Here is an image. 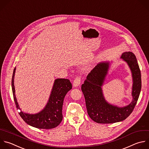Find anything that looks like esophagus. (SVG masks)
<instances>
[{"label": "esophagus", "instance_id": "34e87169", "mask_svg": "<svg viewBox=\"0 0 149 149\" xmlns=\"http://www.w3.org/2000/svg\"><path fill=\"white\" fill-rule=\"evenodd\" d=\"M81 84V77H77L73 82V86L74 87H78Z\"/></svg>", "mask_w": 149, "mask_h": 149}]
</instances>
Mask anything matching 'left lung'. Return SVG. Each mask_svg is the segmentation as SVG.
<instances>
[{"mask_svg": "<svg viewBox=\"0 0 149 149\" xmlns=\"http://www.w3.org/2000/svg\"><path fill=\"white\" fill-rule=\"evenodd\" d=\"M132 72L133 85L132 101L127 106L119 107L108 102L105 99L102 86L108 73L111 63H98L86 77L81 86L88 114L92 120L98 123H113L123 121L132 112L137 102L141 88V73L135 55L130 52H124L121 57Z\"/></svg>", "mask_w": 149, "mask_h": 149, "instance_id": "1", "label": "left lung"}]
</instances>
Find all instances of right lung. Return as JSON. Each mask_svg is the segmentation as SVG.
<instances>
[{
	"label": "right lung",
	"mask_w": 149,
	"mask_h": 149,
	"mask_svg": "<svg viewBox=\"0 0 149 149\" xmlns=\"http://www.w3.org/2000/svg\"><path fill=\"white\" fill-rule=\"evenodd\" d=\"M15 72L16 67L13 70L12 79V92L16 108L20 110L19 113L23 120L27 124L38 129H49L58 126L63 120L62 109L65 96L72 89V84L70 80L64 78L56 79L44 108L40 112L30 114L22 112L17 101L14 84Z\"/></svg>",
	"instance_id": "add662e5"
}]
</instances>
